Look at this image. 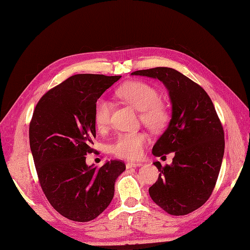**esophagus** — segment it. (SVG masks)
Wrapping results in <instances>:
<instances>
[{"instance_id":"1","label":"esophagus","mask_w":250,"mask_h":250,"mask_svg":"<svg viewBox=\"0 0 250 250\" xmlns=\"http://www.w3.org/2000/svg\"><path fill=\"white\" fill-rule=\"evenodd\" d=\"M142 164L141 163H133V162H128L126 163L125 167L126 169H131V168H137V167H141Z\"/></svg>"}]
</instances>
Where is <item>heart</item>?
Wrapping results in <instances>:
<instances>
[{
  "instance_id": "heart-1",
  "label": "heart",
  "mask_w": 250,
  "mask_h": 250,
  "mask_svg": "<svg viewBox=\"0 0 250 250\" xmlns=\"http://www.w3.org/2000/svg\"><path fill=\"white\" fill-rule=\"evenodd\" d=\"M117 96L141 111L142 123L151 130H159L167 122L168 112L162 103L160 92L155 87L142 81H132L120 86ZM112 105L106 99H99L95 106V123L98 128L103 130L109 124ZM148 137L143 132L120 134L112 145L115 155L125 160H137L143 153Z\"/></svg>"
}]
</instances>
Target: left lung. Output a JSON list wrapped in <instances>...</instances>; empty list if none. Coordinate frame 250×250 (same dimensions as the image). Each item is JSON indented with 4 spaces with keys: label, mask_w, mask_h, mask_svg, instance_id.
<instances>
[{
    "label": "left lung",
    "mask_w": 250,
    "mask_h": 250,
    "mask_svg": "<svg viewBox=\"0 0 250 250\" xmlns=\"http://www.w3.org/2000/svg\"><path fill=\"white\" fill-rule=\"evenodd\" d=\"M131 75L158 79L169 92L171 119L152 154L175 155L166 167L153 163L161 173L149 195L169 214H188L211 196L223 163L225 134L214 105L199 84L172 68L140 70Z\"/></svg>",
    "instance_id": "1"
}]
</instances>
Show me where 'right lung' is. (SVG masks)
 <instances>
[{
	"mask_svg": "<svg viewBox=\"0 0 250 250\" xmlns=\"http://www.w3.org/2000/svg\"><path fill=\"white\" fill-rule=\"evenodd\" d=\"M122 76L77 74L40 99L30 124V146L41 188L60 214L85 223L98 217L112 201L120 161L100 169L85 163L96 138L98 99Z\"/></svg>",
	"mask_w": 250,
	"mask_h": 250,
	"instance_id": "1",
	"label": "right lung"
}]
</instances>
